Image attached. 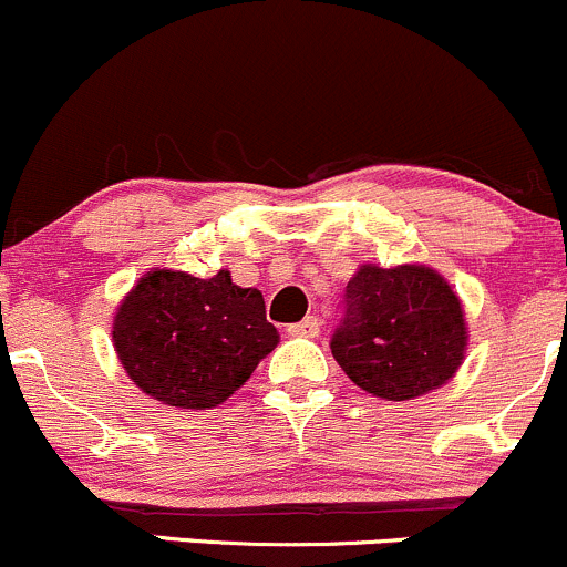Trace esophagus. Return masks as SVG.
Returning a JSON list of instances; mask_svg holds the SVG:
<instances>
[{"label": "esophagus", "instance_id": "34e87169", "mask_svg": "<svg viewBox=\"0 0 567 567\" xmlns=\"http://www.w3.org/2000/svg\"><path fill=\"white\" fill-rule=\"evenodd\" d=\"M288 333H290V337H318V333H320V318L309 315V318H303L301 323L288 326Z\"/></svg>", "mask_w": 567, "mask_h": 567}]
</instances>
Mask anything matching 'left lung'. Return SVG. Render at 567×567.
Returning <instances> with one entry per match:
<instances>
[{"instance_id": "obj_1", "label": "left lung", "mask_w": 567, "mask_h": 567, "mask_svg": "<svg viewBox=\"0 0 567 567\" xmlns=\"http://www.w3.org/2000/svg\"><path fill=\"white\" fill-rule=\"evenodd\" d=\"M467 329L456 293L424 266H363L348 282L331 353L372 396L415 399L454 378Z\"/></svg>"}]
</instances>
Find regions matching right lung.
<instances>
[{"label": "right lung", "instance_id": "right-lung-1", "mask_svg": "<svg viewBox=\"0 0 567 567\" xmlns=\"http://www.w3.org/2000/svg\"><path fill=\"white\" fill-rule=\"evenodd\" d=\"M277 342L260 290L238 288L228 271L212 279L146 274L113 320V344L133 383L182 410L223 404Z\"/></svg>", "mask_w": 567, "mask_h": 567}]
</instances>
